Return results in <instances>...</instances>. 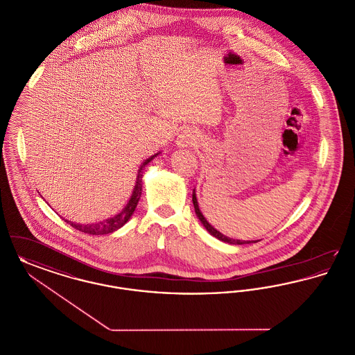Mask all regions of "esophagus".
I'll return each instance as SVG.
<instances>
[{"label": "esophagus", "mask_w": 355, "mask_h": 355, "mask_svg": "<svg viewBox=\"0 0 355 355\" xmlns=\"http://www.w3.org/2000/svg\"><path fill=\"white\" fill-rule=\"evenodd\" d=\"M177 144L180 146H197L198 139L196 138V135H193V132L185 130L182 135H180Z\"/></svg>", "instance_id": "1"}]
</instances>
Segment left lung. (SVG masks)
<instances>
[{"label":"left lung","instance_id":"left-lung-1","mask_svg":"<svg viewBox=\"0 0 355 355\" xmlns=\"http://www.w3.org/2000/svg\"><path fill=\"white\" fill-rule=\"evenodd\" d=\"M193 205H194V210H196V214H197V217H198V220L202 222L203 226L206 227V230L211 234L213 236H216V238H218L220 241H223V242H227V243H232V245H243V243H252L253 241H241V239H233V238H229V236H223L222 233H220L218 230H216L207 220L206 218L203 217L202 213H201V210H200V207H198V202H197V197H196V190H193ZM257 242V241H255Z\"/></svg>","mask_w":355,"mask_h":355}]
</instances>
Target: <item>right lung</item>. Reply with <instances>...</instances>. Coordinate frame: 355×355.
Masks as SVG:
<instances>
[{
  "label": "right lung",
  "instance_id": "1",
  "mask_svg": "<svg viewBox=\"0 0 355 355\" xmlns=\"http://www.w3.org/2000/svg\"><path fill=\"white\" fill-rule=\"evenodd\" d=\"M157 155H158V153L152 155L150 158H148L141 165V168L138 169V175H137V182H135V189H133V194H132L128 205L119 211V214H116L112 218H107V220H103L102 222H97V223H90V225L89 223L87 225H80V223H73V222H69V223L74 229H77L83 233H86V234H93V236L109 234V233L116 232L119 227H122L128 220H130L132 214L135 213L137 203L139 201V197H141V193H142V170L145 168V165H148L153 158L157 157Z\"/></svg>",
  "mask_w": 355,
  "mask_h": 355
}]
</instances>
